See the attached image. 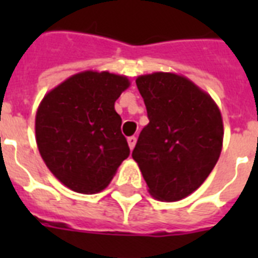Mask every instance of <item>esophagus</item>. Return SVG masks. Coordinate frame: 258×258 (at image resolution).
Here are the masks:
<instances>
[{
  "label": "esophagus",
  "instance_id": "34e87169",
  "mask_svg": "<svg viewBox=\"0 0 258 258\" xmlns=\"http://www.w3.org/2000/svg\"><path fill=\"white\" fill-rule=\"evenodd\" d=\"M127 142H128L130 149L133 150L134 147H135V145H137V138H135V137H130L128 139H127Z\"/></svg>",
  "mask_w": 258,
  "mask_h": 258
}]
</instances>
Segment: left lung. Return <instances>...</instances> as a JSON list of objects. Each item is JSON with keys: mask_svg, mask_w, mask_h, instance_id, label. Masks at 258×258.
I'll return each instance as SVG.
<instances>
[{"mask_svg": "<svg viewBox=\"0 0 258 258\" xmlns=\"http://www.w3.org/2000/svg\"><path fill=\"white\" fill-rule=\"evenodd\" d=\"M137 87L149 124L139 134L133 158L151 196L179 201L204 183L220 158V109L208 93L178 75L139 76Z\"/></svg>", "mask_w": 258, "mask_h": 258, "instance_id": "left-lung-1", "label": "left lung"}]
</instances>
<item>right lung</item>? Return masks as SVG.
<instances>
[{
	"instance_id": "right-lung-1",
	"label": "right lung",
	"mask_w": 258,
	"mask_h": 258,
	"mask_svg": "<svg viewBox=\"0 0 258 258\" xmlns=\"http://www.w3.org/2000/svg\"><path fill=\"white\" fill-rule=\"evenodd\" d=\"M130 82L87 71L52 89L36 115V141L56 178L76 192L92 194L111 182L130 155L115 101Z\"/></svg>"
}]
</instances>
